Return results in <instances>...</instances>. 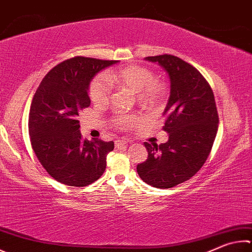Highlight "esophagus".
I'll return each instance as SVG.
<instances>
[{"label":"esophagus","mask_w":252,"mask_h":252,"mask_svg":"<svg viewBox=\"0 0 252 252\" xmlns=\"http://www.w3.org/2000/svg\"><path fill=\"white\" fill-rule=\"evenodd\" d=\"M127 145V141L126 140H118L116 141V148H122V146H126Z\"/></svg>","instance_id":"1"}]
</instances>
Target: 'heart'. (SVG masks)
Returning <instances> with one entry per match:
<instances>
[{"label": "heart", "instance_id": "obj_1", "mask_svg": "<svg viewBox=\"0 0 252 252\" xmlns=\"http://www.w3.org/2000/svg\"><path fill=\"white\" fill-rule=\"evenodd\" d=\"M111 85L125 88L135 94L138 102L145 107H155L166 94L163 82L155 79L148 68L142 66H127L111 71L107 75H98L89 85V97L94 104L106 106L111 98ZM135 116H118L113 119V125L118 129L127 130L138 123Z\"/></svg>", "mask_w": 252, "mask_h": 252}]
</instances>
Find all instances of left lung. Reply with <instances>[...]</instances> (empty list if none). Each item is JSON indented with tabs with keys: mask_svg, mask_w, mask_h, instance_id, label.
Wrapping results in <instances>:
<instances>
[{
	"mask_svg": "<svg viewBox=\"0 0 252 252\" xmlns=\"http://www.w3.org/2000/svg\"><path fill=\"white\" fill-rule=\"evenodd\" d=\"M168 74L171 93L163 116L165 143L144 142L149 157L138 164L142 181L157 189H171L197 173L212 151L218 130V113L212 88L203 75L173 55L145 57Z\"/></svg>",
	"mask_w": 252,
	"mask_h": 252,
	"instance_id": "left-lung-1",
	"label": "left lung"
}]
</instances>
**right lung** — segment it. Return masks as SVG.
<instances>
[{
  "mask_svg": "<svg viewBox=\"0 0 252 252\" xmlns=\"http://www.w3.org/2000/svg\"><path fill=\"white\" fill-rule=\"evenodd\" d=\"M117 63L81 56L67 59L54 67L36 90L29 117L32 148L59 183L84 187L106 171L107 155L114 142L82 139L78 116L90 106L91 79Z\"/></svg>",
  "mask_w": 252,
  "mask_h": 252,
  "instance_id": "right-lung-1",
  "label": "right lung"
}]
</instances>
